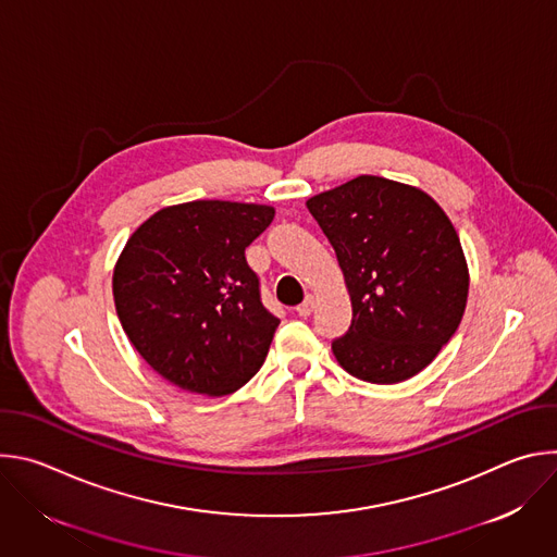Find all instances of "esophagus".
<instances>
[{
    "label": "esophagus",
    "mask_w": 557,
    "mask_h": 557,
    "mask_svg": "<svg viewBox=\"0 0 557 557\" xmlns=\"http://www.w3.org/2000/svg\"><path fill=\"white\" fill-rule=\"evenodd\" d=\"M314 306H317V297H314V295H308V297L297 306V314H299V317H308V314L314 310Z\"/></svg>",
    "instance_id": "1"
}]
</instances>
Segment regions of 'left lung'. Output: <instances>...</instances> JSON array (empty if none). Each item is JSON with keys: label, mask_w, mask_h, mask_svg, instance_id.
Instances as JSON below:
<instances>
[{"label": "left lung", "mask_w": 557, "mask_h": 557, "mask_svg": "<svg viewBox=\"0 0 557 557\" xmlns=\"http://www.w3.org/2000/svg\"><path fill=\"white\" fill-rule=\"evenodd\" d=\"M331 240L352 304L333 342L337 363L368 383H399L454 337L469 293L458 233L419 187L357 176L306 200Z\"/></svg>", "instance_id": "8db88e82"}]
</instances>
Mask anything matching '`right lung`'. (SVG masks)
<instances>
[{
    "label": "right lung",
    "mask_w": 557,
    "mask_h": 557,
    "mask_svg": "<svg viewBox=\"0 0 557 557\" xmlns=\"http://www.w3.org/2000/svg\"><path fill=\"white\" fill-rule=\"evenodd\" d=\"M273 215L271 205L194 200L158 209L127 237L112 273L116 314L176 387L224 396L262 368L280 320L245 249Z\"/></svg>",
    "instance_id": "obj_1"
}]
</instances>
